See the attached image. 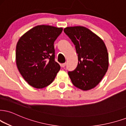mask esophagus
<instances>
[{
  "mask_svg": "<svg viewBox=\"0 0 126 126\" xmlns=\"http://www.w3.org/2000/svg\"><path fill=\"white\" fill-rule=\"evenodd\" d=\"M66 65V63H61V67H65Z\"/></svg>",
  "mask_w": 126,
  "mask_h": 126,
  "instance_id": "obj_1",
  "label": "esophagus"
}]
</instances>
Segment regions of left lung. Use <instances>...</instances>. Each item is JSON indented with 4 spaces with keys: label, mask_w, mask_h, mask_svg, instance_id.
<instances>
[{
    "label": "left lung",
    "mask_w": 126,
    "mask_h": 126,
    "mask_svg": "<svg viewBox=\"0 0 126 126\" xmlns=\"http://www.w3.org/2000/svg\"><path fill=\"white\" fill-rule=\"evenodd\" d=\"M65 33L75 46L78 63L74 71H68L73 85L83 91L97 85L109 66V55L105 43L89 29L82 26L66 27Z\"/></svg>",
    "instance_id": "1"
}]
</instances>
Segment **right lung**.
<instances>
[{
    "label": "right lung",
    "instance_id": "1",
    "mask_svg": "<svg viewBox=\"0 0 126 126\" xmlns=\"http://www.w3.org/2000/svg\"><path fill=\"white\" fill-rule=\"evenodd\" d=\"M63 28L40 25L30 29L17 42L16 60L23 78L34 88L50 85L60 69L55 61L54 41Z\"/></svg>",
    "mask_w": 126,
    "mask_h": 126
}]
</instances>
